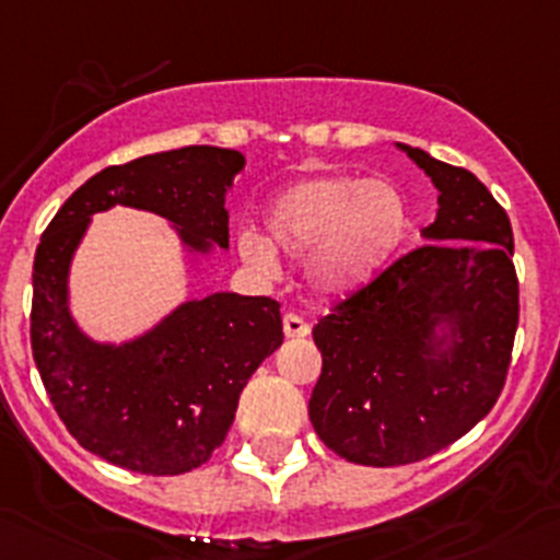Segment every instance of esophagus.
Masks as SVG:
<instances>
[{"instance_id": "esophagus-1", "label": "esophagus", "mask_w": 560, "mask_h": 560, "mask_svg": "<svg viewBox=\"0 0 560 560\" xmlns=\"http://www.w3.org/2000/svg\"><path fill=\"white\" fill-rule=\"evenodd\" d=\"M283 332L285 338H307V335H311V324H307L302 316H296V313H285Z\"/></svg>"}]
</instances>
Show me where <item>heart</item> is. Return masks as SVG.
Segmentation results:
<instances>
[{
    "label": "heart",
    "instance_id": "b5f03b06",
    "mask_svg": "<svg viewBox=\"0 0 560 560\" xmlns=\"http://www.w3.org/2000/svg\"><path fill=\"white\" fill-rule=\"evenodd\" d=\"M266 231L238 233V255L258 275L277 271V249L305 255L318 294L346 296L382 275L409 231V203L387 178L316 175L289 186L266 206Z\"/></svg>",
    "mask_w": 560,
    "mask_h": 560
}]
</instances>
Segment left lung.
Masks as SVG:
<instances>
[{
  "label": "left lung",
  "mask_w": 560,
  "mask_h": 560,
  "mask_svg": "<svg viewBox=\"0 0 560 560\" xmlns=\"http://www.w3.org/2000/svg\"><path fill=\"white\" fill-rule=\"evenodd\" d=\"M398 148L440 191L425 244L313 327L311 423L329 451L369 467L412 465L487 418L520 322L505 211L470 170Z\"/></svg>",
  "instance_id": "obj_1"
}]
</instances>
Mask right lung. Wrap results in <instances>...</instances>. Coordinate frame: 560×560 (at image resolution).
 <instances>
[{"instance_id": "right-lung-1", "label": "right lung", "mask_w": 560, "mask_h": 560, "mask_svg": "<svg viewBox=\"0 0 560 560\" xmlns=\"http://www.w3.org/2000/svg\"><path fill=\"white\" fill-rule=\"evenodd\" d=\"M238 151L189 145L115 164L84 180L40 236L32 266V357L66 429L90 454L145 476L209 462L238 396L283 343L280 305L231 291L189 300L124 343H101L68 307V275L90 220L112 206L164 217L189 255L228 249L225 195Z\"/></svg>"}]
</instances>
